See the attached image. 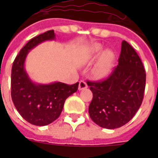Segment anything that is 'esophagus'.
<instances>
[{"label":"esophagus","mask_w":158,"mask_h":158,"mask_svg":"<svg viewBox=\"0 0 158 158\" xmlns=\"http://www.w3.org/2000/svg\"><path fill=\"white\" fill-rule=\"evenodd\" d=\"M88 85L85 81H81L79 82V90H82V89H87Z\"/></svg>","instance_id":"1"}]
</instances>
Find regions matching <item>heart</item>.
Masks as SVG:
<instances>
[{
    "label": "heart",
    "mask_w": 158,
    "mask_h": 158,
    "mask_svg": "<svg viewBox=\"0 0 158 158\" xmlns=\"http://www.w3.org/2000/svg\"><path fill=\"white\" fill-rule=\"evenodd\" d=\"M103 52V47L100 44H94L90 48L89 56L91 58H96L99 57ZM114 54L111 51H104L100 56L97 63L93 68V73L94 76L97 78H105L111 73L112 70Z\"/></svg>",
    "instance_id": "1"
}]
</instances>
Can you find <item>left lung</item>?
<instances>
[{
    "label": "left lung",
    "mask_w": 158,
    "mask_h": 158,
    "mask_svg": "<svg viewBox=\"0 0 158 158\" xmlns=\"http://www.w3.org/2000/svg\"><path fill=\"white\" fill-rule=\"evenodd\" d=\"M118 64L101 81H87L93 95L89 113L92 120L106 129H115L135 116L143 100L146 71L135 49L122 42Z\"/></svg>",
    "instance_id": "left-lung-1"
}]
</instances>
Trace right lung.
<instances>
[{"label":"right lung","mask_w":158,"mask_h":158,"mask_svg":"<svg viewBox=\"0 0 158 158\" xmlns=\"http://www.w3.org/2000/svg\"><path fill=\"white\" fill-rule=\"evenodd\" d=\"M54 39V30L34 37L20 50L12 64V100L20 115L35 126H46L56 120L63 109L65 100L76 93L79 85L77 82L69 85L58 81L42 85L35 83L29 78L24 68L29 51L40 43Z\"/></svg>","instance_id":"1"}]
</instances>
